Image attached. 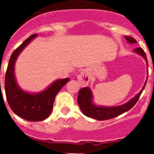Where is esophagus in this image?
<instances>
[{
	"instance_id": "1",
	"label": "esophagus",
	"mask_w": 154,
	"mask_h": 154,
	"mask_svg": "<svg viewBox=\"0 0 154 154\" xmlns=\"http://www.w3.org/2000/svg\"><path fill=\"white\" fill-rule=\"evenodd\" d=\"M77 78H78V82H79L81 86L85 87L88 85V84H89V77L86 72H82L77 76Z\"/></svg>"
}]
</instances>
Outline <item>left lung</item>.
I'll list each match as a JSON object with an SVG mask.
<instances>
[{
    "label": "left lung",
    "instance_id": "left-lung-1",
    "mask_svg": "<svg viewBox=\"0 0 154 154\" xmlns=\"http://www.w3.org/2000/svg\"><path fill=\"white\" fill-rule=\"evenodd\" d=\"M125 38L130 44H135L137 43V41L132 38V37L125 36ZM134 52H136L138 55H141L143 58L145 59L146 62V66H148L147 59H146V55L141 48H137L133 50ZM147 81V79H146ZM146 81L145 82L144 85L143 86L142 89L140 91L138 94H137L133 98H132L130 101L126 103L125 104L117 106H96L92 102L93 96H92V91H91L89 87H85L79 90L78 95V104L79 106L81 111L84 115H85L88 117L92 118V119H97V120H106V119H112L114 117H116L121 114L127 112L131 108L134 106V105L138 101L139 98L143 90L145 88V85L146 84Z\"/></svg>",
    "mask_w": 154,
    "mask_h": 154
}]
</instances>
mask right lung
I'll return each instance as SVG.
<instances>
[{
	"label": "right lung",
	"instance_id": "add662e5",
	"mask_svg": "<svg viewBox=\"0 0 154 154\" xmlns=\"http://www.w3.org/2000/svg\"><path fill=\"white\" fill-rule=\"evenodd\" d=\"M36 36V34L31 35L12 53L5 82L7 100L12 111L20 117L32 122L42 121L49 116L55 96L69 81V78L58 79L44 91L38 93L25 92L18 86L14 75L15 62L19 54Z\"/></svg>",
	"mask_w": 154,
	"mask_h": 154
}]
</instances>
